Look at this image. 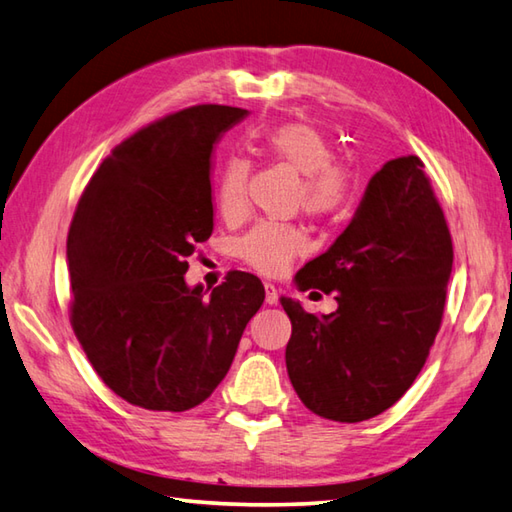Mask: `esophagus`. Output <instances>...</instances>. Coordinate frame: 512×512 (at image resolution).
Segmentation results:
<instances>
[{
    "label": "esophagus",
    "mask_w": 512,
    "mask_h": 512,
    "mask_svg": "<svg viewBox=\"0 0 512 512\" xmlns=\"http://www.w3.org/2000/svg\"><path fill=\"white\" fill-rule=\"evenodd\" d=\"M264 290H266V304H277V299H279V295H277V288H275V284H270V282H266L264 284Z\"/></svg>",
    "instance_id": "34e87169"
}]
</instances>
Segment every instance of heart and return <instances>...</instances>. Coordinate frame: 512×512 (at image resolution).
Listing matches in <instances>:
<instances>
[{
    "instance_id": "obj_1",
    "label": "heart",
    "mask_w": 512,
    "mask_h": 512,
    "mask_svg": "<svg viewBox=\"0 0 512 512\" xmlns=\"http://www.w3.org/2000/svg\"><path fill=\"white\" fill-rule=\"evenodd\" d=\"M259 142L268 157L302 175L297 202L308 217L337 219L346 213L353 202L355 177L346 166L333 162L335 146L322 130L304 122H286L264 130ZM246 182V159H226L215 190L217 208L226 219H237L246 213ZM304 248L302 230L275 222L253 226L235 244L237 257L266 275L284 270Z\"/></svg>"
}]
</instances>
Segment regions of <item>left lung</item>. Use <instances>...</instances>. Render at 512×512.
<instances>
[{"mask_svg": "<svg viewBox=\"0 0 512 512\" xmlns=\"http://www.w3.org/2000/svg\"><path fill=\"white\" fill-rule=\"evenodd\" d=\"M450 270L453 239L424 162L390 159L353 222L295 277L302 290L335 295V313L317 317L279 299L293 324L288 377L304 406L346 424L393 406L435 344Z\"/></svg>", "mask_w": 512, "mask_h": 512, "instance_id": "8db88e82", "label": "left lung"}]
</instances>
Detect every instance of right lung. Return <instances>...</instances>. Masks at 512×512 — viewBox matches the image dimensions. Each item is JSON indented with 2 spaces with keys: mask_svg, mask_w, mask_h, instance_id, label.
<instances>
[{
  "mask_svg": "<svg viewBox=\"0 0 512 512\" xmlns=\"http://www.w3.org/2000/svg\"><path fill=\"white\" fill-rule=\"evenodd\" d=\"M244 115L199 104L157 119L110 150L79 197L66 244L70 324L95 373L133 406L202 404L264 304V284L244 270L210 295L184 282L186 259L213 233V144Z\"/></svg>",
  "mask_w": 512,
  "mask_h": 512,
  "instance_id": "obj_1",
  "label": "right lung"
}]
</instances>
